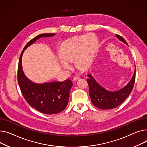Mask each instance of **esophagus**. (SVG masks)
I'll use <instances>...</instances> for the list:
<instances>
[{
    "instance_id": "obj_1",
    "label": "esophagus",
    "mask_w": 147,
    "mask_h": 147,
    "mask_svg": "<svg viewBox=\"0 0 147 147\" xmlns=\"http://www.w3.org/2000/svg\"><path fill=\"white\" fill-rule=\"evenodd\" d=\"M80 80V77H79V76H74V78H73V80L74 81H78V80Z\"/></svg>"
}]
</instances>
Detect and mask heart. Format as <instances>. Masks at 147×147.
<instances>
[{
	"label": "heart",
	"instance_id": "b5f03b06",
	"mask_svg": "<svg viewBox=\"0 0 147 147\" xmlns=\"http://www.w3.org/2000/svg\"><path fill=\"white\" fill-rule=\"evenodd\" d=\"M98 41L92 34L75 36L63 41L60 45L59 53L62 59L60 65L65 69H71V63L75 60L79 69L89 67L96 53Z\"/></svg>",
	"mask_w": 147,
	"mask_h": 147
}]
</instances>
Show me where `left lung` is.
<instances>
[{
	"label": "left lung",
	"mask_w": 147,
	"mask_h": 147,
	"mask_svg": "<svg viewBox=\"0 0 147 147\" xmlns=\"http://www.w3.org/2000/svg\"><path fill=\"white\" fill-rule=\"evenodd\" d=\"M119 40L127 46L125 40L119 35H116ZM136 70L131 81L123 88L116 91H109L102 88L97 82L91 75H88L87 82L89 85V94L92 104L102 110L113 109L119 106L129 96L132 89L135 80Z\"/></svg>",
	"instance_id": "8db88e82"
}]
</instances>
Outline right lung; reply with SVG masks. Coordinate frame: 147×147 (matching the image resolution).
Listing matches in <instances>:
<instances>
[{
  "label": "right lung",
  "mask_w": 147,
  "mask_h": 147,
  "mask_svg": "<svg viewBox=\"0 0 147 147\" xmlns=\"http://www.w3.org/2000/svg\"><path fill=\"white\" fill-rule=\"evenodd\" d=\"M55 35V34H41L31 40L21 52L18 67V82L23 97L32 107L46 115L58 113L66 108L72 82L69 79L63 82H51L41 84L31 82L24 74L22 56L24 50L38 39Z\"/></svg>",
  "instance_id": "obj_1"
}]
</instances>
